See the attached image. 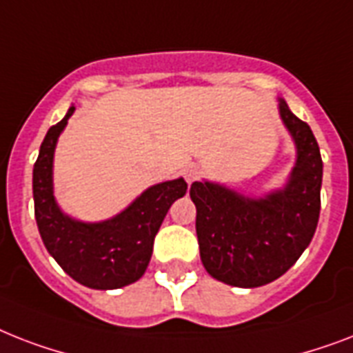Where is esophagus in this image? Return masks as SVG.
Wrapping results in <instances>:
<instances>
[{
	"label": "esophagus",
	"instance_id": "esophagus-1",
	"mask_svg": "<svg viewBox=\"0 0 353 353\" xmlns=\"http://www.w3.org/2000/svg\"><path fill=\"white\" fill-rule=\"evenodd\" d=\"M199 174H201V170H199L198 166H187V168L183 170V176H185L188 185H190L192 181H196V179L199 177Z\"/></svg>",
	"mask_w": 353,
	"mask_h": 353
}]
</instances>
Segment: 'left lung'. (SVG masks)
Masks as SVG:
<instances>
[{"label": "left lung", "instance_id": "left-lung-1", "mask_svg": "<svg viewBox=\"0 0 353 353\" xmlns=\"http://www.w3.org/2000/svg\"><path fill=\"white\" fill-rule=\"evenodd\" d=\"M279 108L296 146V163L282 190L254 199L218 183L190 187L201 262L210 276L236 288H258L282 276L310 245L319 223L321 150L312 128L282 99Z\"/></svg>", "mask_w": 353, "mask_h": 353}]
</instances>
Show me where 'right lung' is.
<instances>
[{
	"label": "right lung",
	"mask_w": 353,
	"mask_h": 353,
	"mask_svg": "<svg viewBox=\"0 0 353 353\" xmlns=\"http://www.w3.org/2000/svg\"><path fill=\"white\" fill-rule=\"evenodd\" d=\"M49 128L32 170L34 216L43 245L73 280L91 290H117L137 282L148 268L154 238L170 205L187 192L179 177L144 190L112 220L84 223L63 214L52 194V157L60 133L73 115Z\"/></svg>",
	"instance_id": "1"
}]
</instances>
